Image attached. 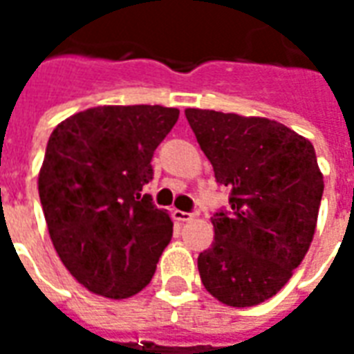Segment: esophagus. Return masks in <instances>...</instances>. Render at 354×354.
<instances>
[{
  "label": "esophagus",
  "instance_id": "1",
  "mask_svg": "<svg viewBox=\"0 0 354 354\" xmlns=\"http://www.w3.org/2000/svg\"><path fill=\"white\" fill-rule=\"evenodd\" d=\"M194 212H185V211H177L175 209L174 211V218L177 220V222H190V220H194Z\"/></svg>",
  "mask_w": 354,
  "mask_h": 354
}]
</instances>
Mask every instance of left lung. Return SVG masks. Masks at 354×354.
<instances>
[{
  "label": "left lung",
  "instance_id": "left-lung-1",
  "mask_svg": "<svg viewBox=\"0 0 354 354\" xmlns=\"http://www.w3.org/2000/svg\"><path fill=\"white\" fill-rule=\"evenodd\" d=\"M230 209L211 218L214 241L198 257L201 281L227 306L274 297L312 244L323 175L315 149L278 121L214 110H185Z\"/></svg>",
  "mask_w": 354,
  "mask_h": 354
}]
</instances>
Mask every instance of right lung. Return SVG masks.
I'll return each instance as SVG.
<instances>
[{
  "mask_svg": "<svg viewBox=\"0 0 354 354\" xmlns=\"http://www.w3.org/2000/svg\"><path fill=\"white\" fill-rule=\"evenodd\" d=\"M177 119V108L97 106L65 119L48 140L39 196L50 239L93 293H140L171 241L174 222L142 188Z\"/></svg>",
  "mask_w": 354,
  "mask_h": 354,
  "instance_id": "1",
  "label": "right lung"
}]
</instances>
